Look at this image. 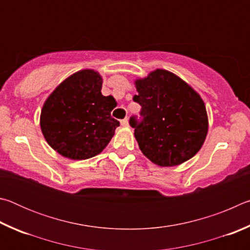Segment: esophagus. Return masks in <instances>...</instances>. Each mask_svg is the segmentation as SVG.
Instances as JSON below:
<instances>
[{
	"label": "esophagus",
	"mask_w": 250,
	"mask_h": 250,
	"mask_svg": "<svg viewBox=\"0 0 250 250\" xmlns=\"http://www.w3.org/2000/svg\"><path fill=\"white\" fill-rule=\"evenodd\" d=\"M120 124H121L122 126H128V119H126V118H125V119H122L120 121Z\"/></svg>",
	"instance_id": "esophagus-1"
}]
</instances>
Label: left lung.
Segmentation results:
<instances>
[{
    "instance_id": "8db88e82",
    "label": "left lung",
    "mask_w": 250,
    "mask_h": 250,
    "mask_svg": "<svg viewBox=\"0 0 250 250\" xmlns=\"http://www.w3.org/2000/svg\"><path fill=\"white\" fill-rule=\"evenodd\" d=\"M133 101L140 118H130L139 147L160 167H174L195 155L205 141L208 122L200 95L167 70L138 79Z\"/></svg>"
}]
</instances>
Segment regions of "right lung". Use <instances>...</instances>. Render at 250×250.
<instances>
[{
	"instance_id": "obj_1",
	"label": "right lung",
	"mask_w": 250,
	"mask_h": 250,
	"mask_svg": "<svg viewBox=\"0 0 250 250\" xmlns=\"http://www.w3.org/2000/svg\"><path fill=\"white\" fill-rule=\"evenodd\" d=\"M103 79L95 70L71 75L45 101L41 128L59 154L86 160L103 151L120 122L111 117L117 101L101 94Z\"/></svg>"
}]
</instances>
